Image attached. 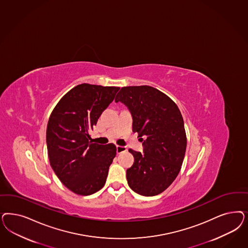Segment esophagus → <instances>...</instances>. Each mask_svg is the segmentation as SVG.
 <instances>
[{
    "label": "esophagus",
    "mask_w": 248,
    "mask_h": 248,
    "mask_svg": "<svg viewBox=\"0 0 248 248\" xmlns=\"http://www.w3.org/2000/svg\"><path fill=\"white\" fill-rule=\"evenodd\" d=\"M127 151V148L125 146H117V153L120 154L122 152H126Z\"/></svg>",
    "instance_id": "obj_1"
}]
</instances>
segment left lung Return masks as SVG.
Returning a JSON list of instances; mask_svg holds the SVG:
<instances>
[{
    "instance_id": "8db88e82",
    "label": "left lung",
    "mask_w": 248,
    "mask_h": 248,
    "mask_svg": "<svg viewBox=\"0 0 248 248\" xmlns=\"http://www.w3.org/2000/svg\"><path fill=\"white\" fill-rule=\"evenodd\" d=\"M115 102L128 108L132 130L143 142V153L128 151L134 156L127 170L128 186L143 196L157 195L172 184L184 161L187 140L181 111L168 96L150 86L121 88Z\"/></svg>"
}]
</instances>
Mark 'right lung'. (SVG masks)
I'll list each match as a JSON object with an SVG mask.
<instances>
[{
  "instance_id": "obj_1",
  "label": "right lung",
  "mask_w": 248,
  "mask_h": 248,
  "mask_svg": "<svg viewBox=\"0 0 248 248\" xmlns=\"http://www.w3.org/2000/svg\"><path fill=\"white\" fill-rule=\"evenodd\" d=\"M119 90L81 84L51 113L46 128L50 164L61 183L77 194L90 195L105 185L117 148L113 143H93L89 131Z\"/></svg>"
}]
</instances>
